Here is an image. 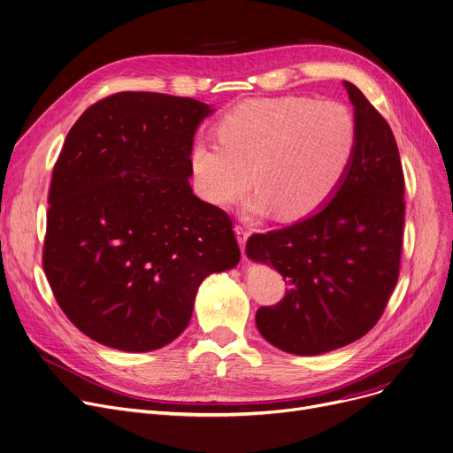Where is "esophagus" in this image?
<instances>
[{
    "label": "esophagus",
    "mask_w": 453,
    "mask_h": 453,
    "mask_svg": "<svg viewBox=\"0 0 453 453\" xmlns=\"http://www.w3.org/2000/svg\"><path fill=\"white\" fill-rule=\"evenodd\" d=\"M235 235H237V241H239V245H241V250L245 252V247H247V239H249V235H250V230L249 228H245V226H241V225H235Z\"/></svg>",
    "instance_id": "esophagus-1"
}]
</instances>
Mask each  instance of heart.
<instances>
[{
  "label": "heart",
  "instance_id": "heart-1",
  "mask_svg": "<svg viewBox=\"0 0 453 453\" xmlns=\"http://www.w3.org/2000/svg\"><path fill=\"white\" fill-rule=\"evenodd\" d=\"M218 139H196L188 152L194 190L203 201L230 206L254 181L259 192L249 212L263 214L275 206L283 218H303L341 185L354 159L357 127L339 101L261 97L223 114Z\"/></svg>",
  "mask_w": 453,
  "mask_h": 453
}]
</instances>
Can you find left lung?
Segmentation results:
<instances>
[{
  "label": "left lung",
  "mask_w": 453,
  "mask_h": 453,
  "mask_svg": "<svg viewBox=\"0 0 453 453\" xmlns=\"http://www.w3.org/2000/svg\"><path fill=\"white\" fill-rule=\"evenodd\" d=\"M356 109L354 159L332 201L281 230L254 234L247 256L283 275L285 297L261 306V335L288 354L318 356L368 334L397 285L404 173L390 125L344 83Z\"/></svg>",
  "instance_id": "left-lung-1"
}]
</instances>
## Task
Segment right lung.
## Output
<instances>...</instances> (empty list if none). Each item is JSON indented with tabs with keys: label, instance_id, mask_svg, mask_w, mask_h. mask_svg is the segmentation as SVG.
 <instances>
[{
	"label": "right lung",
	"instance_id": "1",
	"mask_svg": "<svg viewBox=\"0 0 453 453\" xmlns=\"http://www.w3.org/2000/svg\"><path fill=\"white\" fill-rule=\"evenodd\" d=\"M211 112L192 97L118 92L66 134L43 270L63 314L90 339L157 350L187 328L204 277L239 263L230 216L188 183L194 132Z\"/></svg>",
	"mask_w": 453,
	"mask_h": 453
}]
</instances>
